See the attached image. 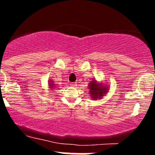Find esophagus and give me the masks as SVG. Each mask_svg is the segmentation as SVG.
<instances>
[{
  "label": "esophagus",
  "instance_id": "34e87169",
  "mask_svg": "<svg viewBox=\"0 0 155 155\" xmlns=\"http://www.w3.org/2000/svg\"><path fill=\"white\" fill-rule=\"evenodd\" d=\"M70 85L73 87H75V86H76V83H75V82H72V83L70 84Z\"/></svg>",
  "mask_w": 155,
  "mask_h": 155
}]
</instances>
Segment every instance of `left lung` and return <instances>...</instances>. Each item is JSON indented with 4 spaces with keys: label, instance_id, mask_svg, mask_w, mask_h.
I'll return each mask as SVG.
<instances>
[{
    "label": "left lung",
    "instance_id": "left-lung-1",
    "mask_svg": "<svg viewBox=\"0 0 155 155\" xmlns=\"http://www.w3.org/2000/svg\"><path fill=\"white\" fill-rule=\"evenodd\" d=\"M88 89L90 97L92 100H101L109 92V85L98 82L95 79H92L88 83Z\"/></svg>",
    "mask_w": 155,
    "mask_h": 155
}]
</instances>
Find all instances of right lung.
I'll use <instances>...</instances> for the list:
<instances>
[{
    "label": "right lung",
    "mask_w": 155,
    "mask_h": 155,
    "mask_svg": "<svg viewBox=\"0 0 155 155\" xmlns=\"http://www.w3.org/2000/svg\"><path fill=\"white\" fill-rule=\"evenodd\" d=\"M48 87H49V89H51V90H52V89H54V87H55V86L57 85H55V84L54 83V82H53L51 79H50V80H48Z\"/></svg>",
    "instance_id": "obj_1"
}]
</instances>
